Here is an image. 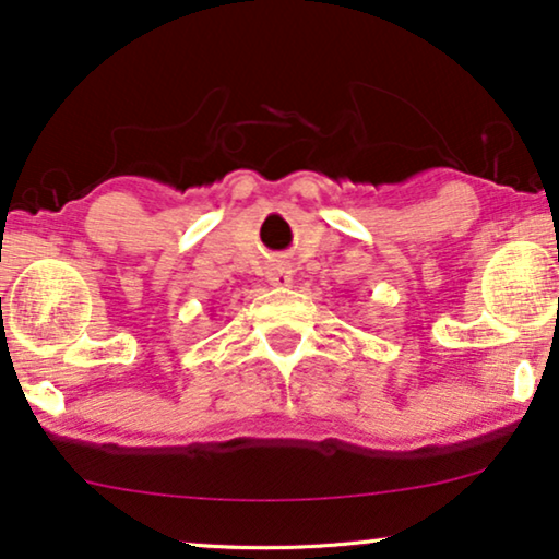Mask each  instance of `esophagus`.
Masks as SVG:
<instances>
[{"mask_svg": "<svg viewBox=\"0 0 559 559\" xmlns=\"http://www.w3.org/2000/svg\"><path fill=\"white\" fill-rule=\"evenodd\" d=\"M266 277H270V285H274V287L293 285V270H289L287 264H274L272 270L266 272Z\"/></svg>", "mask_w": 559, "mask_h": 559, "instance_id": "esophagus-1", "label": "esophagus"}]
</instances>
